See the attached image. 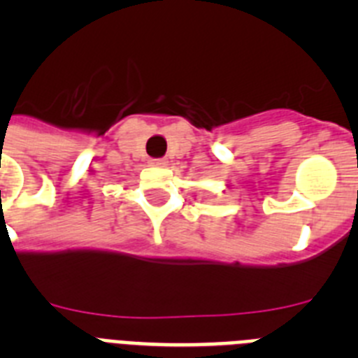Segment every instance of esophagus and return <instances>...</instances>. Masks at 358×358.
Instances as JSON below:
<instances>
[{
	"instance_id": "esophagus-1",
	"label": "esophagus",
	"mask_w": 358,
	"mask_h": 358,
	"mask_svg": "<svg viewBox=\"0 0 358 358\" xmlns=\"http://www.w3.org/2000/svg\"><path fill=\"white\" fill-rule=\"evenodd\" d=\"M152 164H154V166H164V164H166V159H163V157H159V159H152Z\"/></svg>"
}]
</instances>
